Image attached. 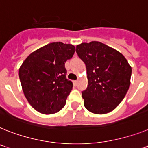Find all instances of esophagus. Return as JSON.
<instances>
[{"label": "esophagus", "instance_id": "esophagus-1", "mask_svg": "<svg viewBox=\"0 0 148 148\" xmlns=\"http://www.w3.org/2000/svg\"><path fill=\"white\" fill-rule=\"evenodd\" d=\"M73 83H74V84H75V85H76V84H78V80L73 81Z\"/></svg>", "mask_w": 148, "mask_h": 148}]
</instances>
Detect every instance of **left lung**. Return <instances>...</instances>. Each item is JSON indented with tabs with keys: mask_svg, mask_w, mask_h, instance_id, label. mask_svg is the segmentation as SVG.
Listing matches in <instances>:
<instances>
[{
	"mask_svg": "<svg viewBox=\"0 0 148 148\" xmlns=\"http://www.w3.org/2000/svg\"><path fill=\"white\" fill-rule=\"evenodd\" d=\"M78 56L86 65L88 84L82 92L84 107L103 114L123 100L130 85L132 68L121 53L100 42L76 46Z\"/></svg>",
	"mask_w": 148,
	"mask_h": 148,
	"instance_id": "left-lung-1",
	"label": "left lung"
}]
</instances>
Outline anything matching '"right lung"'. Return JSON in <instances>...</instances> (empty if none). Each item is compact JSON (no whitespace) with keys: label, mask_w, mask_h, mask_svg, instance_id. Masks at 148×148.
<instances>
[{"label":"right lung","mask_w":148,"mask_h":148,"mask_svg":"<svg viewBox=\"0 0 148 148\" xmlns=\"http://www.w3.org/2000/svg\"><path fill=\"white\" fill-rule=\"evenodd\" d=\"M75 51L71 44L51 42L31 53L21 64V87L35 110L51 114L64 108L73 89V82L66 78L65 63Z\"/></svg>","instance_id":"right-lung-1"}]
</instances>
